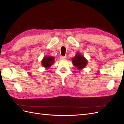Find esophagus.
I'll list each match as a JSON object with an SVG mask.
<instances>
[{
  "label": "esophagus",
  "mask_w": 124,
  "mask_h": 124,
  "mask_svg": "<svg viewBox=\"0 0 124 124\" xmlns=\"http://www.w3.org/2000/svg\"><path fill=\"white\" fill-rule=\"evenodd\" d=\"M66 56H61L60 59L61 60H65L66 59Z\"/></svg>",
  "instance_id": "34e87169"
}]
</instances>
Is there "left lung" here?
<instances>
[{
  "label": "left lung",
  "mask_w": 124,
  "mask_h": 124,
  "mask_svg": "<svg viewBox=\"0 0 124 124\" xmlns=\"http://www.w3.org/2000/svg\"><path fill=\"white\" fill-rule=\"evenodd\" d=\"M72 61L73 65L76 66V68H78L79 70L83 69L87 64V60L79 53H77L75 56L72 58Z\"/></svg>",
  "instance_id": "obj_1"
}]
</instances>
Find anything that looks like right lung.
I'll list each match as a JSON object with an SVG mask.
<instances>
[{"instance_id": "obj_1", "label": "right lung", "mask_w": 124, "mask_h": 124, "mask_svg": "<svg viewBox=\"0 0 124 124\" xmlns=\"http://www.w3.org/2000/svg\"><path fill=\"white\" fill-rule=\"evenodd\" d=\"M54 58L53 56H45L43 58L41 61V64L43 67L46 69H49V68L53 64L54 62Z\"/></svg>"}]
</instances>
